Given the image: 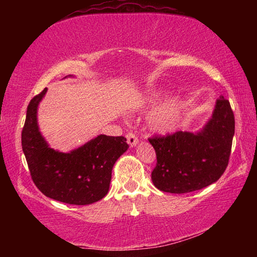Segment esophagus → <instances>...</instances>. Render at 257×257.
Masks as SVG:
<instances>
[{
    "label": "esophagus",
    "mask_w": 257,
    "mask_h": 257,
    "mask_svg": "<svg viewBox=\"0 0 257 257\" xmlns=\"http://www.w3.org/2000/svg\"><path fill=\"white\" fill-rule=\"evenodd\" d=\"M127 142H128V144H129L130 147H134V146L137 145L138 138H137V136H136V135H135V134L128 133V134H127Z\"/></svg>",
    "instance_id": "34e87169"
}]
</instances>
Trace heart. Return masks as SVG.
Masks as SVG:
<instances>
[{"label": "heart", "mask_w": 257, "mask_h": 257, "mask_svg": "<svg viewBox=\"0 0 257 257\" xmlns=\"http://www.w3.org/2000/svg\"><path fill=\"white\" fill-rule=\"evenodd\" d=\"M185 102L180 98H173L161 104L151 113L150 125L158 133H170L180 122Z\"/></svg>", "instance_id": "heart-1"}]
</instances>
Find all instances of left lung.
<instances>
[{
	"mask_svg": "<svg viewBox=\"0 0 257 257\" xmlns=\"http://www.w3.org/2000/svg\"><path fill=\"white\" fill-rule=\"evenodd\" d=\"M233 135V112L228 99L220 96L212 118L199 133L149 138L156 153L154 186L165 193L185 194L217 181L228 167Z\"/></svg>",
	"mask_w": 257,
	"mask_h": 257,
	"instance_id": "8db88e82",
	"label": "left lung"
}]
</instances>
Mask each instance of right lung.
Here are the masks:
<instances>
[{"label": "right lung", "mask_w": 257, "mask_h": 257, "mask_svg": "<svg viewBox=\"0 0 257 257\" xmlns=\"http://www.w3.org/2000/svg\"><path fill=\"white\" fill-rule=\"evenodd\" d=\"M46 88L29 102L21 145L34 184L55 201L88 205L102 199L110 188L113 165L128 150L123 136L99 135L70 153L47 145L37 124V107Z\"/></svg>", "instance_id": "obj_1"}]
</instances>
